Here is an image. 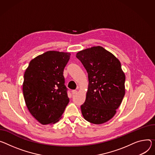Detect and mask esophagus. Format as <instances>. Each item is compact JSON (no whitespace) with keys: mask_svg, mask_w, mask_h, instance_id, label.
<instances>
[{"mask_svg":"<svg viewBox=\"0 0 155 155\" xmlns=\"http://www.w3.org/2000/svg\"><path fill=\"white\" fill-rule=\"evenodd\" d=\"M77 90H72V94L73 95L77 94Z\"/></svg>","mask_w":155,"mask_h":155,"instance_id":"1","label":"esophagus"}]
</instances>
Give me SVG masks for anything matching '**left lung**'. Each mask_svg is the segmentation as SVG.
Segmentation results:
<instances>
[{
	"instance_id": "1",
	"label": "left lung",
	"mask_w": 155,
	"mask_h": 155,
	"mask_svg": "<svg viewBox=\"0 0 155 155\" xmlns=\"http://www.w3.org/2000/svg\"><path fill=\"white\" fill-rule=\"evenodd\" d=\"M76 57L87 70L89 81L81 114L92 124L105 123L114 116L125 95V76L121 64L100 46L80 51Z\"/></svg>"
}]
</instances>
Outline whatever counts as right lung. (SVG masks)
<instances>
[{"label":"right lung","instance_id":"add662e5","mask_svg":"<svg viewBox=\"0 0 155 155\" xmlns=\"http://www.w3.org/2000/svg\"><path fill=\"white\" fill-rule=\"evenodd\" d=\"M70 57V52L47 51L32 59L25 70V101L41 124L58 122L69 102L63 72Z\"/></svg>","mask_w":155,"mask_h":155}]
</instances>
